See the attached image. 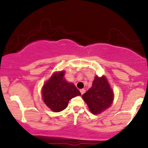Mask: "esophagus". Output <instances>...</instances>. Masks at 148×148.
<instances>
[{
	"label": "esophagus",
	"instance_id": "esophagus-1",
	"mask_svg": "<svg viewBox=\"0 0 148 148\" xmlns=\"http://www.w3.org/2000/svg\"><path fill=\"white\" fill-rule=\"evenodd\" d=\"M85 92H86V90H85L84 89H80V92H81L82 95H83V94Z\"/></svg>",
	"mask_w": 148,
	"mask_h": 148
}]
</instances>
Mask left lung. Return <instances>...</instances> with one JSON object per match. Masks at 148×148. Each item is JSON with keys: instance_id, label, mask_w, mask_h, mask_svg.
Masks as SVG:
<instances>
[{"instance_id": "8db88e82", "label": "left lung", "mask_w": 148, "mask_h": 148, "mask_svg": "<svg viewBox=\"0 0 148 148\" xmlns=\"http://www.w3.org/2000/svg\"><path fill=\"white\" fill-rule=\"evenodd\" d=\"M91 112L97 114L110 107L114 99V94L104 76L95 77L92 86L82 95Z\"/></svg>"}]
</instances>
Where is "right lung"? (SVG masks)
Listing matches in <instances>:
<instances>
[{
    "label": "right lung",
    "mask_w": 148,
    "mask_h": 148,
    "mask_svg": "<svg viewBox=\"0 0 148 148\" xmlns=\"http://www.w3.org/2000/svg\"><path fill=\"white\" fill-rule=\"evenodd\" d=\"M64 76V71L55 72L42 88L44 103L55 112L64 110L68 105L70 99L81 95L74 84L66 81Z\"/></svg>",
    "instance_id": "1"
}]
</instances>
